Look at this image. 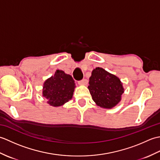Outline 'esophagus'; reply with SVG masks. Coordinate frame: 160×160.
Instances as JSON below:
<instances>
[{"mask_svg": "<svg viewBox=\"0 0 160 160\" xmlns=\"http://www.w3.org/2000/svg\"><path fill=\"white\" fill-rule=\"evenodd\" d=\"M78 84L80 85H87L88 84V80L87 79H82V80L78 81Z\"/></svg>", "mask_w": 160, "mask_h": 160, "instance_id": "1", "label": "esophagus"}]
</instances>
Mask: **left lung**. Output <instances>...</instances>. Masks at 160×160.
Here are the masks:
<instances>
[{
  "label": "left lung",
  "instance_id": "8db88e82",
  "mask_svg": "<svg viewBox=\"0 0 160 160\" xmlns=\"http://www.w3.org/2000/svg\"><path fill=\"white\" fill-rule=\"evenodd\" d=\"M88 89L93 100L102 108H111L120 102L124 89L120 78L101 67L92 71Z\"/></svg>",
  "mask_w": 160,
  "mask_h": 160
}]
</instances>
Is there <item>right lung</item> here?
<instances>
[{
	"label": "right lung",
	"mask_w": 160,
	"mask_h": 160,
	"mask_svg": "<svg viewBox=\"0 0 160 160\" xmlns=\"http://www.w3.org/2000/svg\"><path fill=\"white\" fill-rule=\"evenodd\" d=\"M76 87L71 76L62 70H56L55 74L48 78L43 84L42 96L48 100L52 107H60L73 97Z\"/></svg>",
	"instance_id": "obj_1"
}]
</instances>
